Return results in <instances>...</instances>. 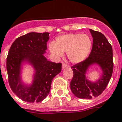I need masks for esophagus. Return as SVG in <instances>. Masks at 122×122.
Listing matches in <instances>:
<instances>
[{"label":"esophagus","mask_w":122,"mask_h":122,"mask_svg":"<svg viewBox=\"0 0 122 122\" xmlns=\"http://www.w3.org/2000/svg\"><path fill=\"white\" fill-rule=\"evenodd\" d=\"M67 67V64H66V63H63V64H62V69H66Z\"/></svg>","instance_id":"esophagus-1"}]
</instances>
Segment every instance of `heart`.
<instances>
[{
  "label": "heart",
  "instance_id": "obj_1",
  "mask_svg": "<svg viewBox=\"0 0 122 122\" xmlns=\"http://www.w3.org/2000/svg\"><path fill=\"white\" fill-rule=\"evenodd\" d=\"M92 41L89 36L81 33H70L57 37L55 43L50 45V51L54 57L61 58L63 53H67L71 62L78 63L89 54Z\"/></svg>",
  "mask_w": 122,
  "mask_h": 122
}]
</instances>
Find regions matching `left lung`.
<instances>
[{"mask_svg":"<svg viewBox=\"0 0 122 122\" xmlns=\"http://www.w3.org/2000/svg\"><path fill=\"white\" fill-rule=\"evenodd\" d=\"M93 38L92 50L87 58L71 67L74 72L70 87L76 97L80 99H92L101 95L108 85L113 72L112 47L102 33L90 29ZM94 64H99L102 75L95 83L86 79L88 67Z\"/></svg>","mask_w":122,"mask_h":122,"instance_id":"obj_1","label":"left lung"}]
</instances>
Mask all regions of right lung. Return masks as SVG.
<instances>
[{
    "label": "right lung",
    "instance_id": "add662e5",
    "mask_svg": "<svg viewBox=\"0 0 122 122\" xmlns=\"http://www.w3.org/2000/svg\"><path fill=\"white\" fill-rule=\"evenodd\" d=\"M49 33H28L17 38L12 43L7 58L8 79L12 91L25 102H40L50 93L53 78L61 71V63L48 61L43 54L47 49ZM34 67L33 83L28 86L21 81L22 62Z\"/></svg>",
    "mask_w": 122,
    "mask_h": 122
}]
</instances>
